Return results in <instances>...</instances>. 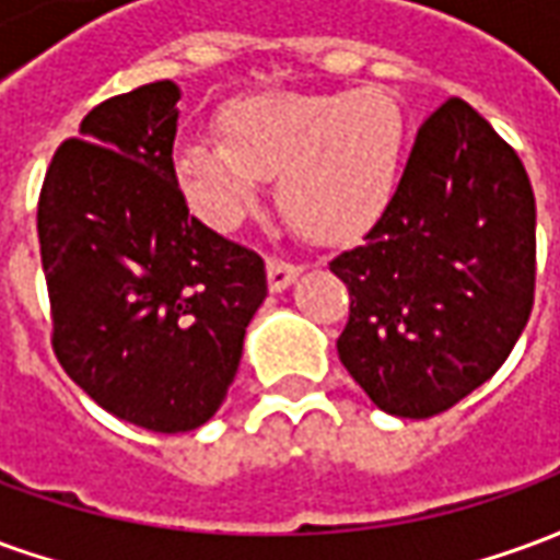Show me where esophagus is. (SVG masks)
<instances>
[{"mask_svg":"<svg viewBox=\"0 0 560 560\" xmlns=\"http://www.w3.org/2000/svg\"><path fill=\"white\" fill-rule=\"evenodd\" d=\"M296 276H300V267L291 264V260H281V257H269L267 260V279L272 293L288 291L293 281H296Z\"/></svg>","mask_w":560,"mask_h":560,"instance_id":"esophagus-1","label":"esophagus"}]
</instances>
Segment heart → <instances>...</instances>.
<instances>
[{"label": "heart", "mask_w": 560, "mask_h": 560, "mask_svg": "<svg viewBox=\"0 0 560 560\" xmlns=\"http://www.w3.org/2000/svg\"><path fill=\"white\" fill-rule=\"evenodd\" d=\"M221 140H183L176 179L212 228L228 231L279 176L284 219L317 243L372 228L396 197L405 114L387 90L257 92L221 110Z\"/></svg>", "instance_id": "1"}]
</instances>
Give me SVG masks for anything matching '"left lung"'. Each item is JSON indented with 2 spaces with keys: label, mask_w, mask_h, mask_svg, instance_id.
Masks as SVG:
<instances>
[{
  "label": "left lung",
  "mask_w": 560,
  "mask_h": 560,
  "mask_svg": "<svg viewBox=\"0 0 560 560\" xmlns=\"http://www.w3.org/2000/svg\"><path fill=\"white\" fill-rule=\"evenodd\" d=\"M528 173L450 98L422 122L387 212L329 269L351 291L339 360L381 411L422 420L504 365L534 305Z\"/></svg>",
  "instance_id": "8db88e82"
}]
</instances>
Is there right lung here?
Wrapping results in <instances>:
<instances>
[{
	"label": "right lung",
	"mask_w": 560,
	"mask_h": 560,
	"mask_svg": "<svg viewBox=\"0 0 560 560\" xmlns=\"http://www.w3.org/2000/svg\"><path fill=\"white\" fill-rule=\"evenodd\" d=\"M179 98L159 80L98 104L38 200L59 363L104 411L164 434L212 420L267 300L264 260L188 215Z\"/></svg>",
	"instance_id": "add662e5"
}]
</instances>
